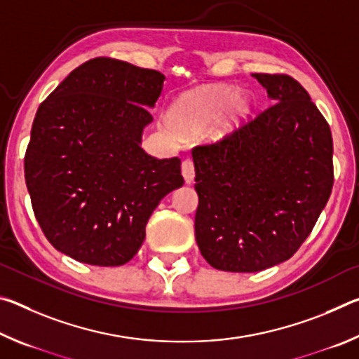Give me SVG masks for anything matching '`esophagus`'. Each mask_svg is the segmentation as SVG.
Returning a JSON list of instances; mask_svg holds the SVG:
<instances>
[{"label":"esophagus","instance_id":"34e87169","mask_svg":"<svg viewBox=\"0 0 359 359\" xmlns=\"http://www.w3.org/2000/svg\"><path fill=\"white\" fill-rule=\"evenodd\" d=\"M182 175H184V179L187 184H191L193 179H194V166H193V161L191 160H184L182 161Z\"/></svg>","mask_w":359,"mask_h":359}]
</instances>
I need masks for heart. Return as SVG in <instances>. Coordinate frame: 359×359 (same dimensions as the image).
I'll list each match as a JSON object with an SVG mask.
<instances>
[{
    "label": "heart",
    "mask_w": 359,
    "mask_h": 359,
    "mask_svg": "<svg viewBox=\"0 0 359 359\" xmlns=\"http://www.w3.org/2000/svg\"><path fill=\"white\" fill-rule=\"evenodd\" d=\"M252 111L247 95H238L231 85H215L182 95L172 102L168 121L180 135L194 136L214 123L212 135L223 137L234 133Z\"/></svg>",
    "instance_id": "1"
}]
</instances>
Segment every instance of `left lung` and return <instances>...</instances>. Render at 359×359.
I'll use <instances>...</instances> for the list:
<instances>
[{
  "label": "left lung",
  "mask_w": 359,
  "mask_h": 359,
  "mask_svg": "<svg viewBox=\"0 0 359 359\" xmlns=\"http://www.w3.org/2000/svg\"><path fill=\"white\" fill-rule=\"evenodd\" d=\"M253 77L272 104L191 150L194 236L204 259L228 272H258L293 257L334 184L330 125L306 88L287 74Z\"/></svg>",
  "instance_id": "left-lung-1"
}]
</instances>
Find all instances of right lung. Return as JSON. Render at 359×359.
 Listing matches in <instances>:
<instances>
[{
  "label": "right lung",
  "mask_w": 359,
  "mask_h": 359,
  "mask_svg": "<svg viewBox=\"0 0 359 359\" xmlns=\"http://www.w3.org/2000/svg\"><path fill=\"white\" fill-rule=\"evenodd\" d=\"M165 76L121 60L79 66L36 112L25 182L47 241L93 266H121L145 239L168 193L184 185L180 158L141 147Z\"/></svg>",
  "instance_id": "add662e5"
}]
</instances>
